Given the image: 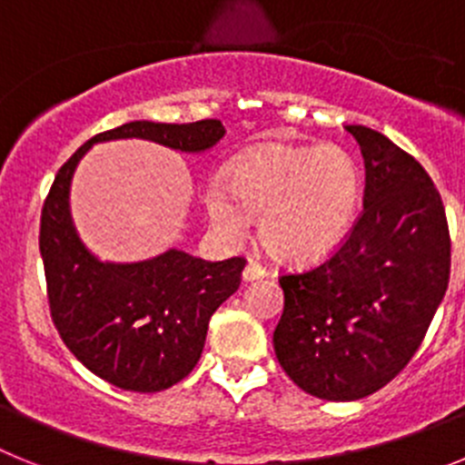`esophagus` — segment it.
<instances>
[{
    "instance_id": "34e87169",
    "label": "esophagus",
    "mask_w": 465,
    "mask_h": 465,
    "mask_svg": "<svg viewBox=\"0 0 465 465\" xmlns=\"http://www.w3.org/2000/svg\"><path fill=\"white\" fill-rule=\"evenodd\" d=\"M265 274H268V272H265V268H262V265L249 261V262H246L244 272H242V279H244V282H256V279H262Z\"/></svg>"
}]
</instances>
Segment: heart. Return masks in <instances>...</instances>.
<instances>
[{
  "mask_svg": "<svg viewBox=\"0 0 465 465\" xmlns=\"http://www.w3.org/2000/svg\"><path fill=\"white\" fill-rule=\"evenodd\" d=\"M363 170L338 143H262L237 155L204 193L212 225L237 240L258 216V235L272 256L314 262L331 256L359 216Z\"/></svg>",
  "mask_w": 465,
  "mask_h": 465,
  "instance_id": "b5f03b06",
  "label": "heart"
}]
</instances>
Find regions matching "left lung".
<instances>
[{
  "mask_svg": "<svg viewBox=\"0 0 465 465\" xmlns=\"http://www.w3.org/2000/svg\"><path fill=\"white\" fill-rule=\"evenodd\" d=\"M365 160L363 213L326 262L283 274L274 354L310 396L359 401L410 363L445 298L450 230L417 160L365 125H347Z\"/></svg>",
  "mask_w": 465,
  "mask_h": 465,
  "instance_id": "8db88e82",
  "label": "left lung"
}]
</instances>
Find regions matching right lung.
<instances>
[{
	"label": "right lung",
	"mask_w": 465,
	"mask_h": 465,
	"mask_svg": "<svg viewBox=\"0 0 465 465\" xmlns=\"http://www.w3.org/2000/svg\"><path fill=\"white\" fill-rule=\"evenodd\" d=\"M223 134L216 118L183 125L125 123L88 139L60 167L44 203L39 252L53 323L69 351L118 389L155 393L182 381L200 361L212 314L240 289L246 262L203 261L182 249L137 262L100 261L74 225V172L102 142L146 139L182 153H204Z\"/></svg>",
	"instance_id": "obj_1"
}]
</instances>
